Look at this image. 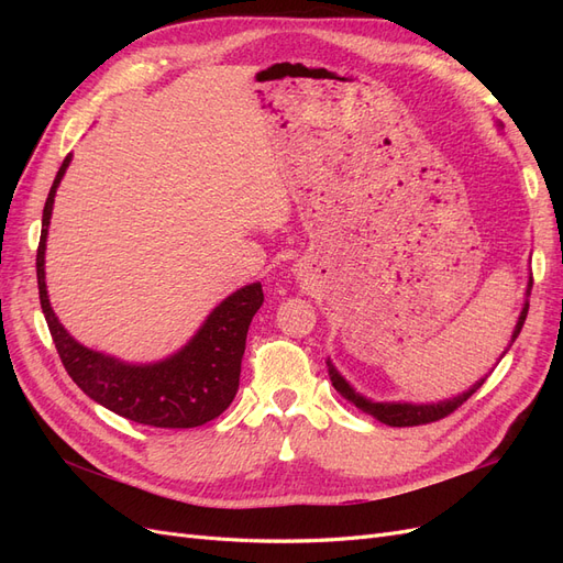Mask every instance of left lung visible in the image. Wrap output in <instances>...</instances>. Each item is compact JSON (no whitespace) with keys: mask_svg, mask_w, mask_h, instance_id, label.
<instances>
[{"mask_svg":"<svg viewBox=\"0 0 563 563\" xmlns=\"http://www.w3.org/2000/svg\"><path fill=\"white\" fill-rule=\"evenodd\" d=\"M531 286H533V277H528V286H526V300H523V308H521V314L517 319V327L512 331V340H509L507 350L512 347V343L517 340V335L521 333V327L526 321V314H528V296H531ZM505 350V352H507ZM505 352L500 354V360L505 356ZM329 364V376H331V383L335 387V391H340L350 404H354L356 408H362L364 413L378 418L380 422L389 424V428H413V424H424V422H434V420H441L444 416L453 413L457 406H463L476 389H479L484 385L486 378L476 380L470 389H465L463 395L457 397H451V399H444V401H432V404H411V401H373V399H366L364 395H360L343 376H340L338 368L331 364V360L327 362Z\"/></svg>","mask_w":563,"mask_h":563,"instance_id":"left-lung-1","label":"left lung"}]
</instances>
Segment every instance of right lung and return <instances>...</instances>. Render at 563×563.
Here are the masks:
<instances>
[{
	"label": "right lung",
	"mask_w": 563,
	"mask_h": 563,
	"mask_svg": "<svg viewBox=\"0 0 563 563\" xmlns=\"http://www.w3.org/2000/svg\"><path fill=\"white\" fill-rule=\"evenodd\" d=\"M70 162L73 155L63 159L48 190L37 249L40 302L60 362L84 395L117 416L152 424V428H199L223 413L240 389L246 333L253 314L261 310L265 300L263 286L261 282H253L236 288L213 308L199 331L178 352L162 362L129 364L77 343L51 308L44 272L51 211H54L56 190Z\"/></svg>",
	"instance_id": "add662e5"
}]
</instances>
